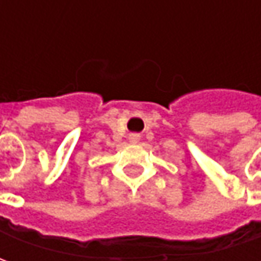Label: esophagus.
<instances>
[{
  "label": "esophagus",
  "instance_id": "obj_1",
  "mask_svg": "<svg viewBox=\"0 0 261 261\" xmlns=\"http://www.w3.org/2000/svg\"><path fill=\"white\" fill-rule=\"evenodd\" d=\"M130 141H132V142H138V141H139V135L132 134V135H130Z\"/></svg>",
  "mask_w": 261,
  "mask_h": 261
}]
</instances>
